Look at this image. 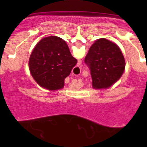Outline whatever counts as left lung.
Segmentation results:
<instances>
[{
  "label": "left lung",
  "instance_id": "left-lung-1",
  "mask_svg": "<svg viewBox=\"0 0 147 147\" xmlns=\"http://www.w3.org/2000/svg\"><path fill=\"white\" fill-rule=\"evenodd\" d=\"M84 62L90 69L94 88L111 86L121 77L125 60L115 43L99 38L89 49Z\"/></svg>",
  "mask_w": 147,
  "mask_h": 147
}]
</instances>
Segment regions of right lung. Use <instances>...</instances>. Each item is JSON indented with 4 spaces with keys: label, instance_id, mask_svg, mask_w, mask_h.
Segmentation results:
<instances>
[{
    "label": "right lung",
    "instance_id": "obj_1",
    "mask_svg": "<svg viewBox=\"0 0 147 147\" xmlns=\"http://www.w3.org/2000/svg\"><path fill=\"white\" fill-rule=\"evenodd\" d=\"M77 63L65 41L51 36L37 43L30 55L29 67L33 78L41 86L58 90L63 87L64 79Z\"/></svg>",
    "mask_w": 147,
    "mask_h": 147
}]
</instances>
